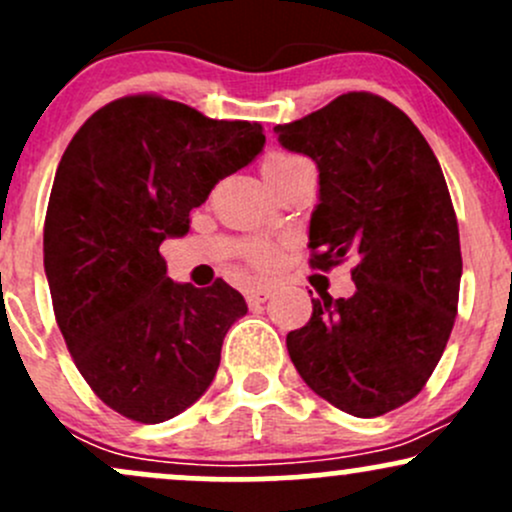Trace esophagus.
<instances>
[{
	"instance_id": "1",
	"label": "esophagus",
	"mask_w": 512,
	"mask_h": 512,
	"mask_svg": "<svg viewBox=\"0 0 512 512\" xmlns=\"http://www.w3.org/2000/svg\"><path fill=\"white\" fill-rule=\"evenodd\" d=\"M272 296V289L269 286H252V289L245 291V298H248L250 305H260Z\"/></svg>"
}]
</instances>
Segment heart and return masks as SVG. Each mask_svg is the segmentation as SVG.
I'll return each mask as SVG.
<instances>
[{
	"instance_id": "heart-1",
	"label": "heart",
	"mask_w": 512,
	"mask_h": 512,
	"mask_svg": "<svg viewBox=\"0 0 512 512\" xmlns=\"http://www.w3.org/2000/svg\"><path fill=\"white\" fill-rule=\"evenodd\" d=\"M296 161H301V158L291 156V154H272V156H267V161L262 163V175L274 173V170H281V168H289L291 163H296ZM276 260H279V255H276L274 250H255V252H252V262H255L257 267H262V269L274 267Z\"/></svg>"
}]
</instances>
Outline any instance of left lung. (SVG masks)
Masks as SVG:
<instances>
[{
  "label": "left lung",
  "instance_id": "1",
  "mask_svg": "<svg viewBox=\"0 0 512 512\" xmlns=\"http://www.w3.org/2000/svg\"><path fill=\"white\" fill-rule=\"evenodd\" d=\"M274 132L320 173L310 264L358 257L354 296L313 298L286 349L315 395L361 419L387 414L424 390L455 325L462 255L443 170L414 122L373 93Z\"/></svg>",
  "mask_w": 512,
  "mask_h": 512
}]
</instances>
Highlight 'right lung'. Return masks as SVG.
Segmentation results:
<instances>
[{
  "label": "right lung",
  "instance_id": "1",
  "mask_svg": "<svg viewBox=\"0 0 512 512\" xmlns=\"http://www.w3.org/2000/svg\"><path fill=\"white\" fill-rule=\"evenodd\" d=\"M260 122L211 120L161 96L96 110L69 142L45 216L52 308L76 368L117 414L161 424L207 392L245 298L166 274L161 243L257 158Z\"/></svg>",
  "mask_w": 512,
  "mask_h": 512
}]
</instances>
